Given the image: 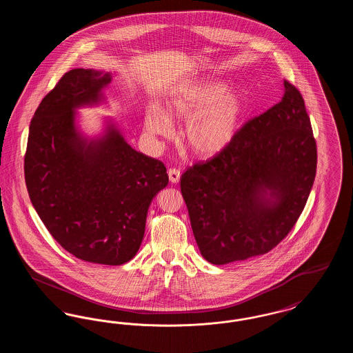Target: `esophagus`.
<instances>
[{
    "instance_id": "1",
    "label": "esophagus",
    "mask_w": 353,
    "mask_h": 353,
    "mask_svg": "<svg viewBox=\"0 0 353 353\" xmlns=\"http://www.w3.org/2000/svg\"><path fill=\"white\" fill-rule=\"evenodd\" d=\"M168 176L169 180H170V183H173V184H177V183L180 181V177H181V172H180V169H169Z\"/></svg>"
}]
</instances>
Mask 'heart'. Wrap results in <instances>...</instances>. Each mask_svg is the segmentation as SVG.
Here are the masks:
<instances>
[{
	"instance_id": "obj_1",
	"label": "heart",
	"mask_w": 353,
	"mask_h": 353,
	"mask_svg": "<svg viewBox=\"0 0 353 353\" xmlns=\"http://www.w3.org/2000/svg\"><path fill=\"white\" fill-rule=\"evenodd\" d=\"M226 92L219 82H201L179 90L169 101L172 117L189 119L185 137L199 156H213L225 150L235 137L245 114V99L238 92ZM145 125L152 134L168 136L173 123L165 112L152 108Z\"/></svg>"
}]
</instances>
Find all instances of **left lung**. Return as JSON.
<instances>
[{
	"label": "left lung",
	"mask_w": 353,
	"mask_h": 353,
	"mask_svg": "<svg viewBox=\"0 0 353 353\" xmlns=\"http://www.w3.org/2000/svg\"><path fill=\"white\" fill-rule=\"evenodd\" d=\"M250 119L233 141L181 176L202 256L226 265L266 254L301 217L316 174L318 151L301 91Z\"/></svg>",
	"instance_id": "left-lung-1"
}]
</instances>
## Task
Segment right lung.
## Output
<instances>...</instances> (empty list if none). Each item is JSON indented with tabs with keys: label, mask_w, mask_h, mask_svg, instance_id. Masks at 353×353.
Returning <instances> with one entry per match:
<instances>
[{
	"label": "right lung",
	"mask_w": 353,
	"mask_h": 353,
	"mask_svg": "<svg viewBox=\"0 0 353 353\" xmlns=\"http://www.w3.org/2000/svg\"><path fill=\"white\" fill-rule=\"evenodd\" d=\"M111 74L70 70L39 103L25 152V183L52 238L78 259L119 266L139 250L148 208L168 185L163 161L145 156L111 130L85 143L74 108L97 103Z\"/></svg>",
	"instance_id": "right-lung-1"
}]
</instances>
